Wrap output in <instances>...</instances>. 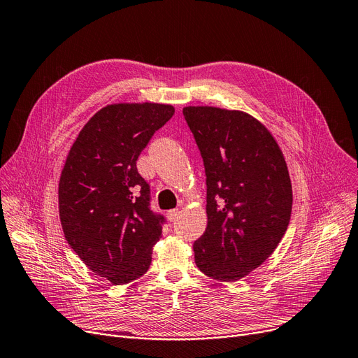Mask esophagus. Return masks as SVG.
Wrapping results in <instances>:
<instances>
[{
  "mask_svg": "<svg viewBox=\"0 0 358 358\" xmlns=\"http://www.w3.org/2000/svg\"><path fill=\"white\" fill-rule=\"evenodd\" d=\"M166 215H167V218H169L170 223H175V221H176V220L179 218V215H180V211H179L178 208H173V210L167 211V213H166Z\"/></svg>",
  "mask_w": 358,
  "mask_h": 358,
  "instance_id": "1",
  "label": "esophagus"
}]
</instances>
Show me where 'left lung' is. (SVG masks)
Wrapping results in <instances>:
<instances>
[{"instance_id": "1", "label": "left lung", "mask_w": 358, "mask_h": 358, "mask_svg": "<svg viewBox=\"0 0 358 358\" xmlns=\"http://www.w3.org/2000/svg\"><path fill=\"white\" fill-rule=\"evenodd\" d=\"M207 182V229L194 243L195 264L218 281H236L266 261L292 217L293 191L271 132L239 110L183 109Z\"/></svg>"}]
</instances>
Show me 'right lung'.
Instances as JSON below:
<instances>
[{
	"instance_id": "right-lung-1",
	"label": "right lung",
	"mask_w": 358,
	"mask_h": 358,
	"mask_svg": "<svg viewBox=\"0 0 358 358\" xmlns=\"http://www.w3.org/2000/svg\"><path fill=\"white\" fill-rule=\"evenodd\" d=\"M173 113L170 105H109L84 125L68 152L58 189L65 239L112 284L145 274L166 224L150 207V185L137 160Z\"/></svg>"
}]
</instances>
